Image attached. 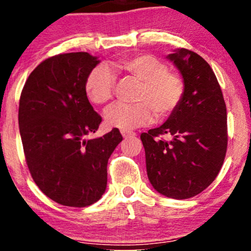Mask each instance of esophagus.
<instances>
[{
  "instance_id": "1",
  "label": "esophagus",
  "mask_w": 251,
  "mask_h": 251,
  "mask_svg": "<svg viewBox=\"0 0 251 251\" xmlns=\"http://www.w3.org/2000/svg\"><path fill=\"white\" fill-rule=\"evenodd\" d=\"M122 134H123L124 138L131 137V135H135L134 132H131V131H122Z\"/></svg>"
}]
</instances>
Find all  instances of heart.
Masks as SVG:
<instances>
[{"label":"heart","mask_w":251,"mask_h":251,"mask_svg":"<svg viewBox=\"0 0 251 251\" xmlns=\"http://www.w3.org/2000/svg\"><path fill=\"white\" fill-rule=\"evenodd\" d=\"M118 75L139 82L135 89V103H114L105 112L109 127L123 131L148 125L153 114L159 120L166 119L178 108L185 93L183 77L170 71L163 60L151 54L120 57L112 63ZM116 76L106 66L94 67L85 80V93L89 101L105 105L113 97Z\"/></svg>","instance_id":"b5f03b06"}]
</instances>
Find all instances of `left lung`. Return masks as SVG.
I'll list each match as a JSON object with an SVG mask.
<instances>
[{
    "label": "left lung",
    "instance_id": "obj_1",
    "mask_svg": "<svg viewBox=\"0 0 251 251\" xmlns=\"http://www.w3.org/2000/svg\"><path fill=\"white\" fill-rule=\"evenodd\" d=\"M180 72L185 93L160 127L142 133L146 170L152 186L175 200L205 190L223 165L227 148L226 106L214 71L185 48L168 56ZM172 137L163 140V135Z\"/></svg>",
    "mask_w": 251,
    "mask_h": 251
}]
</instances>
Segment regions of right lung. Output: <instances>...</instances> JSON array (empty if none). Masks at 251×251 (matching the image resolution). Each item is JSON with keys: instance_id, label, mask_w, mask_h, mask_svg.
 <instances>
[{"instance_id": "add662e5", "label": "right lung", "mask_w": 251, "mask_h": 251, "mask_svg": "<svg viewBox=\"0 0 251 251\" xmlns=\"http://www.w3.org/2000/svg\"><path fill=\"white\" fill-rule=\"evenodd\" d=\"M98 63L86 51L48 57L31 72L20 97V134L31 178L65 206L83 208L100 200L108 158L123 140L118 128L86 139L101 123L85 93L86 77Z\"/></svg>"}]
</instances>
